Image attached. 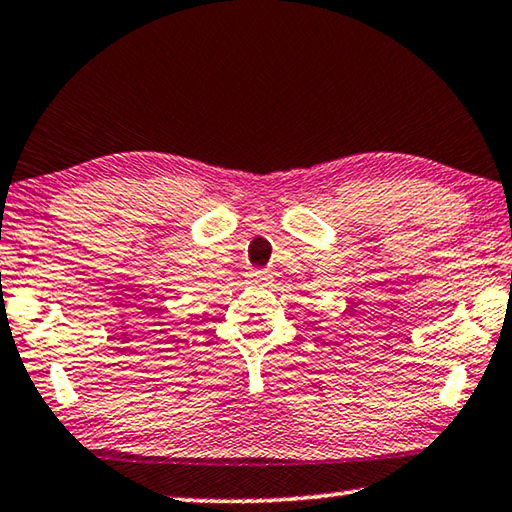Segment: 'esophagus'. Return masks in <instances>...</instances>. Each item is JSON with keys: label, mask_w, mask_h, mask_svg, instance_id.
<instances>
[{"label": "esophagus", "mask_w": 512, "mask_h": 512, "mask_svg": "<svg viewBox=\"0 0 512 512\" xmlns=\"http://www.w3.org/2000/svg\"><path fill=\"white\" fill-rule=\"evenodd\" d=\"M250 277H253L255 282H262L264 280V273L262 271H253V273H250Z\"/></svg>", "instance_id": "1"}]
</instances>
